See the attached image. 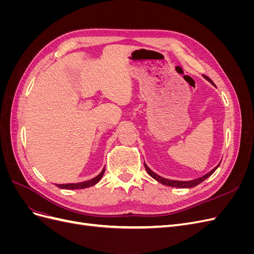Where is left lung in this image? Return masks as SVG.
Returning a JSON list of instances; mask_svg holds the SVG:
<instances>
[{"mask_svg": "<svg viewBox=\"0 0 254 254\" xmlns=\"http://www.w3.org/2000/svg\"><path fill=\"white\" fill-rule=\"evenodd\" d=\"M206 79L212 82V80H211L210 78L206 77ZM144 166H145L146 172L148 173V175H149L150 177H152V178L155 179V180H157L158 182L164 184V186L173 187V188H180V189H190V188H194V187L198 186V184H200V183H201L202 181H204L206 178H209V177H210L215 171H216V168L219 166V164H218L216 167H215V168H213V170H212L210 173H207L206 175L200 177V178L195 179V180H190V181H177V180L165 179V178H163V177H160V176L157 175L156 173H153V172L150 170V168H149L147 165H146L145 162H144Z\"/></svg>", "mask_w": 254, "mask_h": 254, "instance_id": "left-lung-1", "label": "left lung"}]
</instances>
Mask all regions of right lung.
Segmentation results:
<instances>
[{
	"mask_svg": "<svg viewBox=\"0 0 254 254\" xmlns=\"http://www.w3.org/2000/svg\"><path fill=\"white\" fill-rule=\"evenodd\" d=\"M105 173V168L103 170V172L99 174L98 176H96L95 178L84 181V182H80V183H67V184H56V186L60 189H64V190H79V189H86V188H90L92 186H94L99 180L102 179V177Z\"/></svg>",
	"mask_w": 254,
	"mask_h": 254,
	"instance_id": "1",
	"label": "right lung"
}]
</instances>
